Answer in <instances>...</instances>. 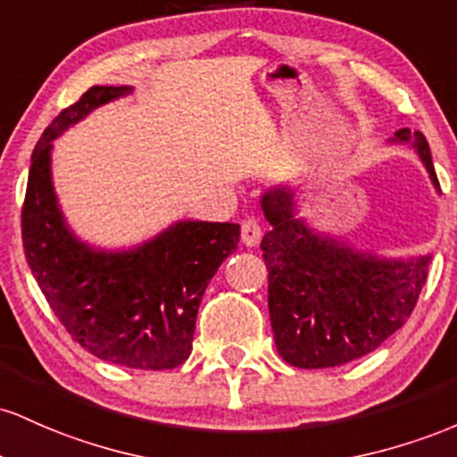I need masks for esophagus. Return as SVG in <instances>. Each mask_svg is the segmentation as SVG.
<instances>
[{"label":"esophagus","instance_id":"obj_1","mask_svg":"<svg viewBox=\"0 0 457 457\" xmlns=\"http://www.w3.org/2000/svg\"><path fill=\"white\" fill-rule=\"evenodd\" d=\"M259 239H261L259 222H256V220H253V218L244 220V222H242V242H244V245L253 248V245L259 244Z\"/></svg>","mask_w":457,"mask_h":457}]
</instances>
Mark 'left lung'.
<instances>
[{
  "mask_svg": "<svg viewBox=\"0 0 457 457\" xmlns=\"http://www.w3.org/2000/svg\"><path fill=\"white\" fill-rule=\"evenodd\" d=\"M388 145L417 153L440 194L421 131L397 129ZM270 222L261 250L268 265V306L276 350L300 369L339 367L378 350L408 321L432 254L386 256L315 228L297 209V187L261 194Z\"/></svg>",
  "mask_w": 457,
  "mask_h": 457,
  "instance_id": "left-lung-1",
  "label": "left lung"
}]
</instances>
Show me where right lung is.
<instances>
[{
	"mask_svg": "<svg viewBox=\"0 0 457 457\" xmlns=\"http://www.w3.org/2000/svg\"><path fill=\"white\" fill-rule=\"evenodd\" d=\"M133 86H92L60 112L32 153L21 230L29 270L73 341L131 369H174L192 352L209 280L239 244V224L177 220L125 248L84 242L66 222L54 187V142Z\"/></svg>",
	"mask_w": 457,
	"mask_h": 457,
	"instance_id": "obj_1",
	"label": "right lung"
}]
</instances>
